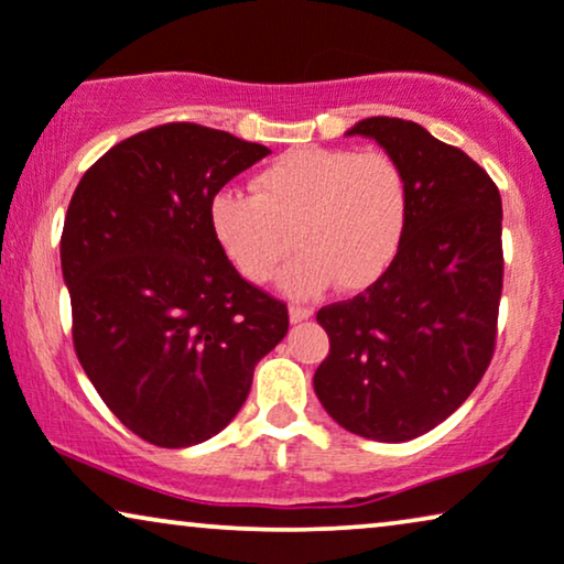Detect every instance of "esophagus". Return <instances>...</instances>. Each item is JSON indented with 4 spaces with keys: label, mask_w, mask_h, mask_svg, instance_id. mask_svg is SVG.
Instances as JSON below:
<instances>
[{
    "label": "esophagus",
    "mask_w": 564,
    "mask_h": 564,
    "mask_svg": "<svg viewBox=\"0 0 564 564\" xmlns=\"http://www.w3.org/2000/svg\"><path fill=\"white\" fill-rule=\"evenodd\" d=\"M312 314H314V312L310 310V306H302V304H291V306H289V319L294 322V325H296V322L310 319Z\"/></svg>",
    "instance_id": "34e87169"
}]
</instances>
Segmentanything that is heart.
Masks as SVG:
<instances>
[{"label": "heart", "instance_id": "b5f03b06", "mask_svg": "<svg viewBox=\"0 0 564 564\" xmlns=\"http://www.w3.org/2000/svg\"><path fill=\"white\" fill-rule=\"evenodd\" d=\"M410 216L408 177L384 152L296 147L252 177L250 195L221 191L208 224L235 270L265 283L294 250L281 275L291 296H314L329 283L364 291L400 252Z\"/></svg>", "mask_w": 564, "mask_h": 564}]
</instances>
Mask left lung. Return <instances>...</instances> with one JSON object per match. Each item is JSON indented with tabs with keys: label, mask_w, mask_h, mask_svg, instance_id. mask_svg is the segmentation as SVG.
<instances>
[{
	"label": "left lung",
	"mask_w": 564,
	"mask_h": 564,
	"mask_svg": "<svg viewBox=\"0 0 564 564\" xmlns=\"http://www.w3.org/2000/svg\"><path fill=\"white\" fill-rule=\"evenodd\" d=\"M410 187L402 247L364 294L322 306L329 352L314 392L345 431L417 438L475 392L492 360L502 294L498 185L462 149L402 118L358 120Z\"/></svg>",
	"instance_id": "obj_1"
}]
</instances>
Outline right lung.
<instances>
[{
	"mask_svg": "<svg viewBox=\"0 0 564 564\" xmlns=\"http://www.w3.org/2000/svg\"><path fill=\"white\" fill-rule=\"evenodd\" d=\"M270 149L198 123L120 141L79 180L62 273L82 369L112 415L162 448L231 423L289 310L216 245L212 198Z\"/></svg>",
	"mask_w": 564,
	"mask_h": 564,
	"instance_id": "add662e5",
	"label": "right lung"
}]
</instances>
